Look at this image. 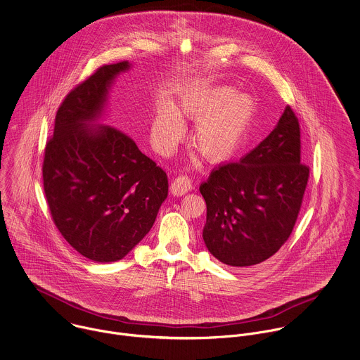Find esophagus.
<instances>
[{"mask_svg": "<svg viewBox=\"0 0 360 360\" xmlns=\"http://www.w3.org/2000/svg\"><path fill=\"white\" fill-rule=\"evenodd\" d=\"M191 189H192V179L188 178L186 175L176 176L171 184V192L175 196H182L188 193Z\"/></svg>", "mask_w": 360, "mask_h": 360, "instance_id": "esophagus-1", "label": "esophagus"}]
</instances>
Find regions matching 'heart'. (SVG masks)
Masks as SVG:
<instances>
[{
    "label": "heart",
    "instance_id": "heart-1",
    "mask_svg": "<svg viewBox=\"0 0 360 360\" xmlns=\"http://www.w3.org/2000/svg\"><path fill=\"white\" fill-rule=\"evenodd\" d=\"M196 120L192 133L195 151L209 162H226L241 148L255 116L254 99L227 85L193 88L179 96V110L164 102L153 120L151 137L161 153L175 148L185 134L179 112Z\"/></svg>",
    "mask_w": 360,
    "mask_h": 360
}]
</instances>
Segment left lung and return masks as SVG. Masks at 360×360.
Returning <instances> with one entry per match:
<instances>
[{
	"instance_id": "obj_1",
	"label": "left lung",
	"mask_w": 360,
	"mask_h": 360,
	"mask_svg": "<svg viewBox=\"0 0 360 360\" xmlns=\"http://www.w3.org/2000/svg\"><path fill=\"white\" fill-rule=\"evenodd\" d=\"M300 124L286 106L276 127L240 162L214 168L199 188L207 214L203 240L220 262L247 268L275 255L296 224L310 168Z\"/></svg>"
}]
</instances>
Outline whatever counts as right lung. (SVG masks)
<instances>
[{
    "label": "right lung",
    "mask_w": 360,
    "mask_h": 360,
    "mask_svg": "<svg viewBox=\"0 0 360 360\" xmlns=\"http://www.w3.org/2000/svg\"><path fill=\"white\" fill-rule=\"evenodd\" d=\"M129 61L105 64L71 89L46 143L43 188L64 240L95 262L124 258L151 230L168 195L167 174L102 116L115 77Z\"/></svg>",
    "instance_id": "right-lung-1"
}]
</instances>
